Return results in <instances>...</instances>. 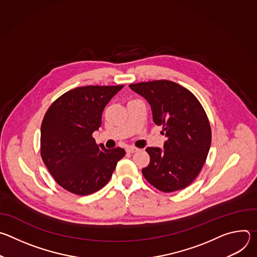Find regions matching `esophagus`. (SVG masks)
Returning <instances> with one entry per match:
<instances>
[{"label":"esophagus","mask_w":257,"mask_h":257,"mask_svg":"<svg viewBox=\"0 0 257 257\" xmlns=\"http://www.w3.org/2000/svg\"><path fill=\"white\" fill-rule=\"evenodd\" d=\"M126 152H127V153H129V154H133V153H137V152H139V150H138V149H136V148H134V146H128L127 150H126Z\"/></svg>","instance_id":"obj_1"}]
</instances>
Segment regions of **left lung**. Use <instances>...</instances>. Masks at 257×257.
<instances>
[{
    "mask_svg": "<svg viewBox=\"0 0 257 257\" xmlns=\"http://www.w3.org/2000/svg\"><path fill=\"white\" fill-rule=\"evenodd\" d=\"M149 101L154 122L163 126L168 139L164 149L148 148L150 165L144 178L163 192L190 185L201 171L211 143V130L204 109L188 89L169 80L130 84Z\"/></svg>",
    "mask_w": 257,
    "mask_h": 257,
    "instance_id": "left-lung-1",
    "label": "left lung"
}]
</instances>
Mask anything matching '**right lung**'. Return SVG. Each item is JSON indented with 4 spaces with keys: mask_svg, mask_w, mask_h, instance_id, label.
Wrapping results in <instances>:
<instances>
[{
    "mask_svg": "<svg viewBox=\"0 0 257 257\" xmlns=\"http://www.w3.org/2000/svg\"><path fill=\"white\" fill-rule=\"evenodd\" d=\"M123 86L77 87L49 107L41 128V155L64 189L77 195L96 192L125 156L123 149L106 150L92 138L101 125L104 106Z\"/></svg>",
    "mask_w": 257,
    "mask_h": 257,
    "instance_id": "obj_1",
    "label": "right lung"
}]
</instances>
